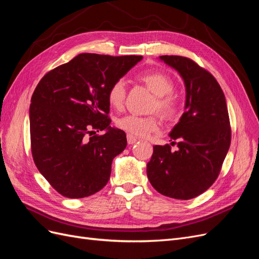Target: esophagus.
<instances>
[{"mask_svg":"<svg viewBox=\"0 0 259 259\" xmlns=\"http://www.w3.org/2000/svg\"><path fill=\"white\" fill-rule=\"evenodd\" d=\"M136 142H137V138L136 137L132 136V135H127V144L128 145H133V144H135Z\"/></svg>","mask_w":259,"mask_h":259,"instance_id":"34e87169","label":"esophagus"}]
</instances>
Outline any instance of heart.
Returning a JSON list of instances; mask_svg holds the SVG:
<instances>
[{"label": "heart", "instance_id": "heart-1", "mask_svg": "<svg viewBox=\"0 0 259 259\" xmlns=\"http://www.w3.org/2000/svg\"><path fill=\"white\" fill-rule=\"evenodd\" d=\"M147 88L155 95V101L152 109L158 110L166 119H173L178 112V98L173 93L174 82L170 77L160 71H148L139 76ZM126 86L122 79L116 80L111 84L107 93L109 104L113 108L119 109L123 106ZM117 127L126 132L128 135L145 137L153 132L159 131L161 121L158 115L139 116L136 114H126L116 121Z\"/></svg>", "mask_w": 259, "mask_h": 259}]
</instances>
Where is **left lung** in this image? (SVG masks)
<instances>
[{"instance_id": "1", "label": "left lung", "mask_w": 259, "mask_h": 259, "mask_svg": "<svg viewBox=\"0 0 259 259\" xmlns=\"http://www.w3.org/2000/svg\"><path fill=\"white\" fill-rule=\"evenodd\" d=\"M186 86V111L169 133V145L153 146L147 176L154 189L178 200H190L214 184L229 150L231 127L224 92L215 77L192 59L164 55Z\"/></svg>"}]
</instances>
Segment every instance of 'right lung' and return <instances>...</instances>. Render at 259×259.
Wrapping results in <instances>:
<instances>
[{"label": "right lung", "instance_id": "1", "mask_svg": "<svg viewBox=\"0 0 259 259\" xmlns=\"http://www.w3.org/2000/svg\"><path fill=\"white\" fill-rule=\"evenodd\" d=\"M143 56L84 53L46 73L30 105L31 151L37 169L61 195L81 199L107 185L111 163L127 145L110 126L107 93ZM107 129L104 136L96 131Z\"/></svg>", "mask_w": 259, "mask_h": 259}]
</instances>
